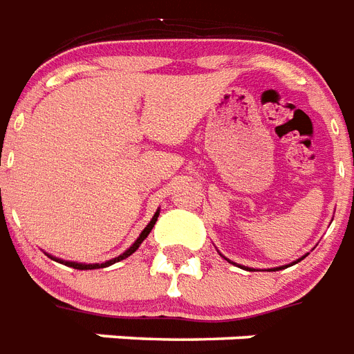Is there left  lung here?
<instances>
[{
    "label": "left lung",
    "instance_id": "8db88e82",
    "mask_svg": "<svg viewBox=\"0 0 354 354\" xmlns=\"http://www.w3.org/2000/svg\"><path fill=\"white\" fill-rule=\"evenodd\" d=\"M301 259H305V255H303ZM301 259H297L296 263H299V261H301ZM230 263H232V261H230ZM296 263H294V264H296ZM290 266H292V264H290ZM281 268H283V266H281ZM281 268H275V270H281ZM285 268H288V266H285ZM275 270H274V272H275Z\"/></svg>",
    "mask_w": 354,
    "mask_h": 354
}]
</instances>
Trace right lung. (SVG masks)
I'll list each match as a JSON object with an SVG mask.
<instances>
[{
	"mask_svg": "<svg viewBox=\"0 0 354 354\" xmlns=\"http://www.w3.org/2000/svg\"><path fill=\"white\" fill-rule=\"evenodd\" d=\"M158 215H160V209L156 211L154 213V216H152V221L149 222V226L145 227L143 232H141V235L138 236V241L133 242L132 246L128 248L127 252L124 253H121V255H119V257H115V259H110V261H106V263H95V264H84V263H71V261H62V259H57V257H53V255H49V253H47V255H49V257L53 259V261H58V263H64V264H68V266H71V268H77V270H95V268H106V266H110V264H113V263H119V261H122V259H127V257H130V255H132L133 252H136V250H138L139 248V244H141V242L145 241V239H147V236H149V233L152 232V227H154V224H156V221H158Z\"/></svg>",
	"mask_w": 354,
	"mask_h": 354,
	"instance_id": "1",
	"label": "right lung"
}]
</instances>
